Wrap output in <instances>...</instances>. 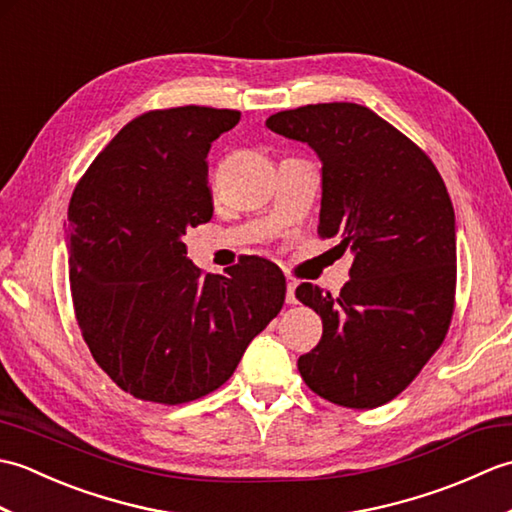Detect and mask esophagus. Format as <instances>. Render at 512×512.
<instances>
[{
    "label": "esophagus",
    "mask_w": 512,
    "mask_h": 512,
    "mask_svg": "<svg viewBox=\"0 0 512 512\" xmlns=\"http://www.w3.org/2000/svg\"><path fill=\"white\" fill-rule=\"evenodd\" d=\"M295 290H297V279L288 275V277H286V301H288V303H297Z\"/></svg>",
    "instance_id": "obj_1"
}]
</instances>
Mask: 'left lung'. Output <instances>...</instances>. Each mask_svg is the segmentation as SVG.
Masks as SVG:
<instances>
[{"label": "left lung", "instance_id": "obj_1", "mask_svg": "<svg viewBox=\"0 0 512 512\" xmlns=\"http://www.w3.org/2000/svg\"><path fill=\"white\" fill-rule=\"evenodd\" d=\"M266 125L317 151L319 235L354 257L339 297L312 284L295 292L323 321L319 345L299 356L301 378L334 405H385L449 332L458 273L449 191L431 158L369 107L306 105Z\"/></svg>", "mask_w": 512, "mask_h": 512}]
</instances>
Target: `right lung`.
Returning <instances> with one entry per match:
<instances>
[{
  "mask_svg": "<svg viewBox=\"0 0 512 512\" xmlns=\"http://www.w3.org/2000/svg\"><path fill=\"white\" fill-rule=\"evenodd\" d=\"M237 110L184 105L129 121L68 206L74 317L94 361L134 398L182 405L233 376L286 299V277L246 255L202 273L184 235L211 220V143Z\"/></svg>",
  "mask_w": 512,
  "mask_h": 512,
  "instance_id": "add662e5",
  "label": "right lung"
}]
</instances>
